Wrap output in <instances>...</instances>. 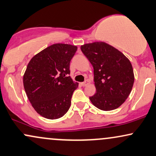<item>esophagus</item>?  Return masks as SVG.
I'll list each match as a JSON object with an SVG mask.
<instances>
[{"instance_id":"obj_1","label":"esophagus","mask_w":156,"mask_h":156,"mask_svg":"<svg viewBox=\"0 0 156 156\" xmlns=\"http://www.w3.org/2000/svg\"><path fill=\"white\" fill-rule=\"evenodd\" d=\"M89 84V81L88 80H86L85 82H81V83H80V85H81L82 87H85V86H86V85H87Z\"/></svg>"}]
</instances>
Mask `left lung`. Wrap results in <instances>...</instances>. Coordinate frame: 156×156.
I'll list each match as a JSON object with an SVG mask.
<instances>
[{
	"label": "left lung",
	"instance_id": "left-lung-1",
	"mask_svg": "<svg viewBox=\"0 0 156 156\" xmlns=\"http://www.w3.org/2000/svg\"><path fill=\"white\" fill-rule=\"evenodd\" d=\"M81 50L94 69L96 93L90 97L91 103L103 111L120 107L131 93L134 82L129 58L104 41L85 44L81 46Z\"/></svg>",
	"mask_w": 156,
	"mask_h": 156
}]
</instances>
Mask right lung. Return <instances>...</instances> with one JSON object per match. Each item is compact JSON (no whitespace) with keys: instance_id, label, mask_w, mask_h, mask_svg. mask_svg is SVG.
I'll return each mask as SVG.
<instances>
[{"instance_id":"add662e5","label":"right lung","mask_w":156,"mask_h":156,"mask_svg":"<svg viewBox=\"0 0 156 156\" xmlns=\"http://www.w3.org/2000/svg\"><path fill=\"white\" fill-rule=\"evenodd\" d=\"M77 47L55 44L31 58L23 75V85L38 114L49 120L63 117L70 108L79 84L70 76V61Z\"/></svg>"}]
</instances>
